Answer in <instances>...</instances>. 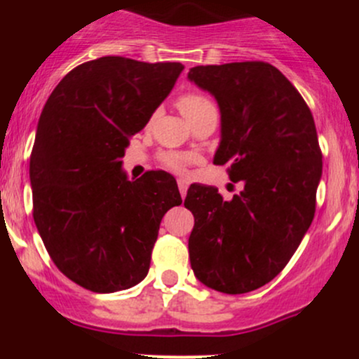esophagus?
I'll return each instance as SVG.
<instances>
[{
  "label": "esophagus",
  "mask_w": 359,
  "mask_h": 359,
  "mask_svg": "<svg viewBox=\"0 0 359 359\" xmlns=\"http://www.w3.org/2000/svg\"><path fill=\"white\" fill-rule=\"evenodd\" d=\"M177 184H179V191H180V196H186L187 194V186H189V182H187L186 179H179L177 180Z\"/></svg>",
  "instance_id": "esophagus-1"
}]
</instances>
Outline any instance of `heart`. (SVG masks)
<instances>
[{
	"mask_svg": "<svg viewBox=\"0 0 359 359\" xmlns=\"http://www.w3.org/2000/svg\"><path fill=\"white\" fill-rule=\"evenodd\" d=\"M177 106H179L180 112H182L191 123L196 121L198 118H201V116L206 114V112L217 111L215 104H213L208 97L198 92L184 93V95L179 97V100H177ZM158 159L165 168L172 170V172H184V170H186L196 158L189 153L163 151V153H159Z\"/></svg>",
	"mask_w": 359,
	"mask_h": 359,
	"instance_id": "b5f03b06",
	"label": "heart"
}]
</instances>
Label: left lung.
<instances>
[{"mask_svg":"<svg viewBox=\"0 0 359 359\" xmlns=\"http://www.w3.org/2000/svg\"><path fill=\"white\" fill-rule=\"evenodd\" d=\"M187 76L219 102L213 163L243 186L233 200L189 187L191 267L217 292L257 290L285 269L314 219L323 168L316 125L295 86L267 62L196 66Z\"/></svg>","mask_w":359,"mask_h":359,"instance_id":"8db88e82","label":"left lung"}]
</instances>
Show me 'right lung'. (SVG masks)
<instances>
[{"label":"right lung","mask_w":359,"mask_h":359,"mask_svg":"<svg viewBox=\"0 0 359 359\" xmlns=\"http://www.w3.org/2000/svg\"><path fill=\"white\" fill-rule=\"evenodd\" d=\"M182 69L100 57L67 72L43 107L29 165L32 217L53 264L86 290L140 283L163 215L182 203L170 173L128 180L121 172L130 139Z\"/></svg>","instance_id":"add662e5"}]
</instances>
